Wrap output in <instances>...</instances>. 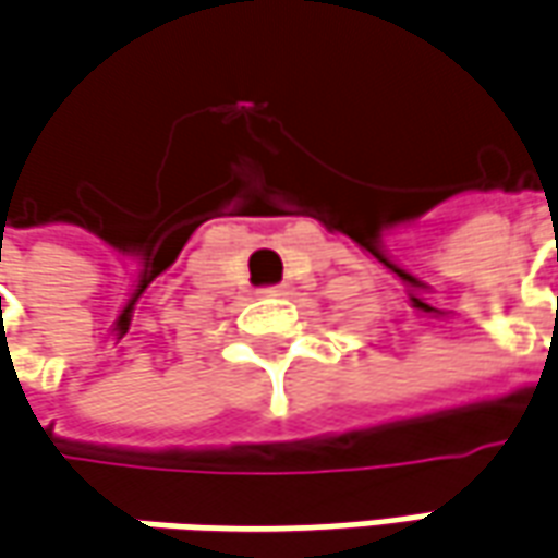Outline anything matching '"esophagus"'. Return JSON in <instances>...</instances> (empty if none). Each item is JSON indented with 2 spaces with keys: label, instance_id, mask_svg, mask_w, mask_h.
Masks as SVG:
<instances>
[{
  "label": "esophagus",
  "instance_id": "34e87169",
  "mask_svg": "<svg viewBox=\"0 0 558 558\" xmlns=\"http://www.w3.org/2000/svg\"><path fill=\"white\" fill-rule=\"evenodd\" d=\"M258 293H262V296H283V287H280V283H271V287H262Z\"/></svg>",
  "mask_w": 558,
  "mask_h": 558
}]
</instances>
